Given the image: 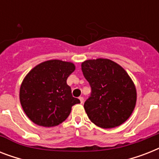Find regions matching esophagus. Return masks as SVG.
Listing matches in <instances>:
<instances>
[{"instance_id":"obj_1","label":"esophagus","mask_w":159,"mask_h":159,"mask_svg":"<svg viewBox=\"0 0 159 159\" xmlns=\"http://www.w3.org/2000/svg\"><path fill=\"white\" fill-rule=\"evenodd\" d=\"M79 100H80V102H81V103H82V104L83 103V102H84V98H83L82 97H80Z\"/></svg>"}]
</instances>
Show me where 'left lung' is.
<instances>
[{
	"mask_svg": "<svg viewBox=\"0 0 159 159\" xmlns=\"http://www.w3.org/2000/svg\"><path fill=\"white\" fill-rule=\"evenodd\" d=\"M83 76L92 92L84 108L92 122L104 129L128 120L136 103V89L123 67L110 59L97 58L82 63Z\"/></svg>",
	"mask_w": 159,
	"mask_h": 159,
	"instance_id": "1",
	"label": "left lung"
}]
</instances>
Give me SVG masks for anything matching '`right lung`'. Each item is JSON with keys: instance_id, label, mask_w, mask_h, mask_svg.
<instances>
[{"instance_id": "obj_1", "label": "right lung", "mask_w": 159, "mask_h": 159, "mask_svg": "<svg viewBox=\"0 0 159 159\" xmlns=\"http://www.w3.org/2000/svg\"><path fill=\"white\" fill-rule=\"evenodd\" d=\"M74 70L72 62L55 59L42 62L29 72L21 84L20 100L30 120L52 127L68 117L72 106L80 103L67 84V77Z\"/></svg>"}]
</instances>
